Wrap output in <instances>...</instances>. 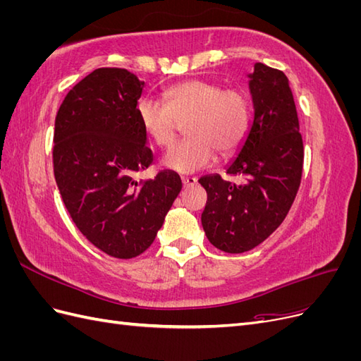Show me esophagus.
<instances>
[{"label":"esophagus","instance_id":"1","mask_svg":"<svg viewBox=\"0 0 361 361\" xmlns=\"http://www.w3.org/2000/svg\"><path fill=\"white\" fill-rule=\"evenodd\" d=\"M182 183H183V187H191V185L197 183V178H194V176H183V178H182Z\"/></svg>","mask_w":361,"mask_h":361}]
</instances>
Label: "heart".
Wrapping results in <instances>:
<instances>
[{"label": "heart", "instance_id": "b5f03b06", "mask_svg": "<svg viewBox=\"0 0 361 361\" xmlns=\"http://www.w3.org/2000/svg\"><path fill=\"white\" fill-rule=\"evenodd\" d=\"M162 102L143 97L137 116L145 134L158 147H169L179 123L188 137L167 152L162 164L170 170L191 173L215 159L227 157L241 146L250 128V101L238 87L223 89L220 84L190 80L169 87Z\"/></svg>", "mask_w": 361, "mask_h": 361}]
</instances>
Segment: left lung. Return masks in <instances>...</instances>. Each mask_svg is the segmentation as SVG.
<instances>
[{"mask_svg":"<svg viewBox=\"0 0 361 361\" xmlns=\"http://www.w3.org/2000/svg\"><path fill=\"white\" fill-rule=\"evenodd\" d=\"M255 116L248 135L226 174L199 179L207 192L202 226L209 243L226 253L255 248L285 220L298 192L304 147L286 75L264 63L250 75Z\"/></svg>","mask_w":361,"mask_h":361,"instance_id":"obj_1","label":"left lung"}]
</instances>
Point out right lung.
I'll list each match as a JSON object with an SVG mask.
<instances>
[{
	"label": "right lung",
	"instance_id": "1",
	"mask_svg": "<svg viewBox=\"0 0 361 361\" xmlns=\"http://www.w3.org/2000/svg\"><path fill=\"white\" fill-rule=\"evenodd\" d=\"M145 82L118 68L85 76L64 97L54 130V176L78 231L108 256L146 251L182 190L178 173L137 182L154 162L137 104Z\"/></svg>",
	"mask_w": 361,
	"mask_h": 361
}]
</instances>
